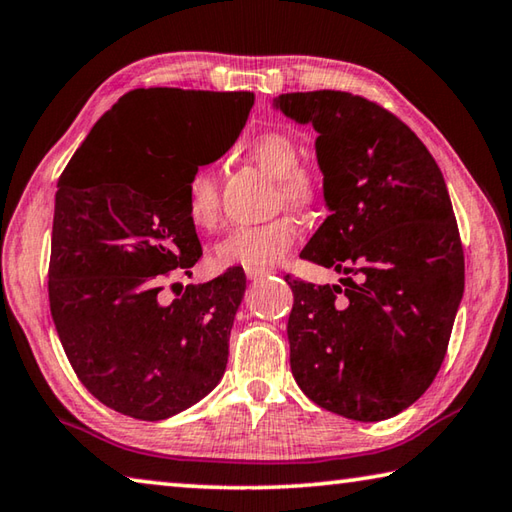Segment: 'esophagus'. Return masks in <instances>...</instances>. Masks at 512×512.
<instances>
[{"instance_id":"34e87169","label":"esophagus","mask_w":512,"mask_h":512,"mask_svg":"<svg viewBox=\"0 0 512 512\" xmlns=\"http://www.w3.org/2000/svg\"><path fill=\"white\" fill-rule=\"evenodd\" d=\"M268 273H271V268H253V266L246 268V277H248V280H259V277H264V275H268Z\"/></svg>"}]
</instances>
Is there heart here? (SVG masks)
Returning <instances> with one entry per match:
<instances>
[{"mask_svg": "<svg viewBox=\"0 0 512 512\" xmlns=\"http://www.w3.org/2000/svg\"><path fill=\"white\" fill-rule=\"evenodd\" d=\"M244 151L277 183V201L293 210H309L323 196L316 169L300 162V144L284 131H264L250 137ZM185 214L198 230H212L219 223V189L212 169L192 171L183 189ZM300 237V225L291 216H277L259 225H244L216 241L212 250L219 266L271 268L289 253Z\"/></svg>", "mask_w": 512, "mask_h": 512, "instance_id": "1", "label": "heart"}]
</instances>
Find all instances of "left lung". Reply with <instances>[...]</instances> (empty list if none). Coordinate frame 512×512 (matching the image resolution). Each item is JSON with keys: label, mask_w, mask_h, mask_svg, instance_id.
Instances as JSON below:
<instances>
[{"label": "left lung", "mask_w": 512, "mask_h": 512, "mask_svg": "<svg viewBox=\"0 0 512 512\" xmlns=\"http://www.w3.org/2000/svg\"><path fill=\"white\" fill-rule=\"evenodd\" d=\"M275 108L318 133L332 212L300 257L345 275L334 287L287 275L291 372L327 411L393 418L436 379L463 298L445 178L418 135L375 101L316 90L280 94Z\"/></svg>", "instance_id": "8db88e82"}]
</instances>
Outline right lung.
Wrapping results in <instances>:
<instances>
[{
    "label": "right lung",
    "mask_w": 512,
    "mask_h": 512,
    "mask_svg": "<svg viewBox=\"0 0 512 512\" xmlns=\"http://www.w3.org/2000/svg\"><path fill=\"white\" fill-rule=\"evenodd\" d=\"M253 103V92L131 90L58 178L51 318L76 377L117 413L171 418L223 377L244 271L187 284L171 302L160 291L203 255L187 178L237 142Z\"/></svg>",
    "instance_id": "right-lung-1"
}]
</instances>
